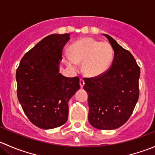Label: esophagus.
<instances>
[{
  "instance_id": "34e87169",
  "label": "esophagus",
  "mask_w": 155,
  "mask_h": 155,
  "mask_svg": "<svg viewBox=\"0 0 155 155\" xmlns=\"http://www.w3.org/2000/svg\"><path fill=\"white\" fill-rule=\"evenodd\" d=\"M79 85H80L81 87H83L84 85H85V82H84V80L82 79H80V80H79Z\"/></svg>"
}]
</instances>
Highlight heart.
Segmentation results:
<instances>
[{"instance_id": "heart-1", "label": "heart", "mask_w": 155, "mask_h": 155, "mask_svg": "<svg viewBox=\"0 0 155 155\" xmlns=\"http://www.w3.org/2000/svg\"><path fill=\"white\" fill-rule=\"evenodd\" d=\"M70 54L64 55L65 63L75 69L82 63V72L88 77H97L108 71L113 61L114 51L107 42L84 37L75 42L70 48Z\"/></svg>"}]
</instances>
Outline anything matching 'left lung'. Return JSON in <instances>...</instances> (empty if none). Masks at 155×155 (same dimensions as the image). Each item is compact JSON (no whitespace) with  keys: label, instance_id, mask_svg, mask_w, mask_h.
Returning a JSON list of instances; mask_svg holds the SVG:
<instances>
[{"label":"left lung","instance_id":"1","mask_svg":"<svg viewBox=\"0 0 155 155\" xmlns=\"http://www.w3.org/2000/svg\"><path fill=\"white\" fill-rule=\"evenodd\" d=\"M114 50L112 67L102 76L85 79L88 121L100 130H114L124 124L139 99L140 69L130 52L104 34Z\"/></svg>","mask_w":155,"mask_h":155}]
</instances>
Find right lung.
<instances>
[{
  "label": "right lung",
  "mask_w": 155,
  "mask_h": 155,
  "mask_svg": "<svg viewBox=\"0 0 155 155\" xmlns=\"http://www.w3.org/2000/svg\"><path fill=\"white\" fill-rule=\"evenodd\" d=\"M69 34L43 38L20 61L17 68V97L23 111L35 126L53 129L68 118L69 100L80 88L79 79L60 73L62 51Z\"/></svg>",
  "instance_id": "1"
}]
</instances>
